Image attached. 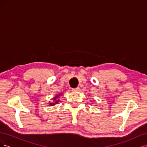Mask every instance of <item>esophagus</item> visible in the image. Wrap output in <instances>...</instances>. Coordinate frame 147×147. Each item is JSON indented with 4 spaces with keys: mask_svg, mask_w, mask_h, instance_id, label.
I'll use <instances>...</instances> for the list:
<instances>
[{
    "mask_svg": "<svg viewBox=\"0 0 147 147\" xmlns=\"http://www.w3.org/2000/svg\"><path fill=\"white\" fill-rule=\"evenodd\" d=\"M73 91H78L79 90L78 88H73L72 90Z\"/></svg>",
    "mask_w": 147,
    "mask_h": 147,
    "instance_id": "1",
    "label": "esophagus"
}]
</instances>
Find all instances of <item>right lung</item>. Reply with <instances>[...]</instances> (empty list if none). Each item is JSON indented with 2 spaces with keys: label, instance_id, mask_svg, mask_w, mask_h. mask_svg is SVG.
I'll return each mask as SVG.
<instances>
[{
  "label": "right lung",
  "instance_id": "obj_1",
  "mask_svg": "<svg viewBox=\"0 0 147 147\" xmlns=\"http://www.w3.org/2000/svg\"><path fill=\"white\" fill-rule=\"evenodd\" d=\"M59 97L58 96H56V97H55V98H54V99H55V100H56V98H57V97ZM58 101H59V100H57V101H56V102H55V104L57 103V102H58ZM50 104L51 105H53V104H51V103H50Z\"/></svg>",
  "mask_w": 147,
  "mask_h": 147
}]
</instances>
